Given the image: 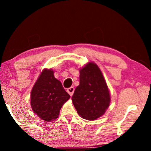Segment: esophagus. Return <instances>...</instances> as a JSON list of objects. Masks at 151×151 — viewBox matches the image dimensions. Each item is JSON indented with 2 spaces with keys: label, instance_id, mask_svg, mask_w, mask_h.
Returning <instances> with one entry per match:
<instances>
[{
  "label": "esophagus",
  "instance_id": "obj_1",
  "mask_svg": "<svg viewBox=\"0 0 151 151\" xmlns=\"http://www.w3.org/2000/svg\"><path fill=\"white\" fill-rule=\"evenodd\" d=\"M74 91H75V87H74V86H71V87L67 88L68 93L69 94L70 96H73V94L74 93Z\"/></svg>",
  "mask_w": 151,
  "mask_h": 151
}]
</instances>
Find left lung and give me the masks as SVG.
Instances as JSON below:
<instances>
[{
	"mask_svg": "<svg viewBox=\"0 0 151 151\" xmlns=\"http://www.w3.org/2000/svg\"><path fill=\"white\" fill-rule=\"evenodd\" d=\"M110 94L103 74L96 64L89 63L80 70V85L72 96L74 106L82 118L93 121L105 112Z\"/></svg>",
	"mask_w": 151,
	"mask_h": 151,
	"instance_id": "left-lung-1",
	"label": "left lung"
}]
</instances>
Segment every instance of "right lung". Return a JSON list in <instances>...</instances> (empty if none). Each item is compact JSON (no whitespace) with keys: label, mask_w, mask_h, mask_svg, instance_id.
<instances>
[{"label":"right lung","mask_w":151,"mask_h":151,"mask_svg":"<svg viewBox=\"0 0 151 151\" xmlns=\"http://www.w3.org/2000/svg\"><path fill=\"white\" fill-rule=\"evenodd\" d=\"M69 98L53 70L45 69L32 89L30 104L35 113L49 122L58 118L61 107Z\"/></svg>","instance_id":"obj_1"}]
</instances>
